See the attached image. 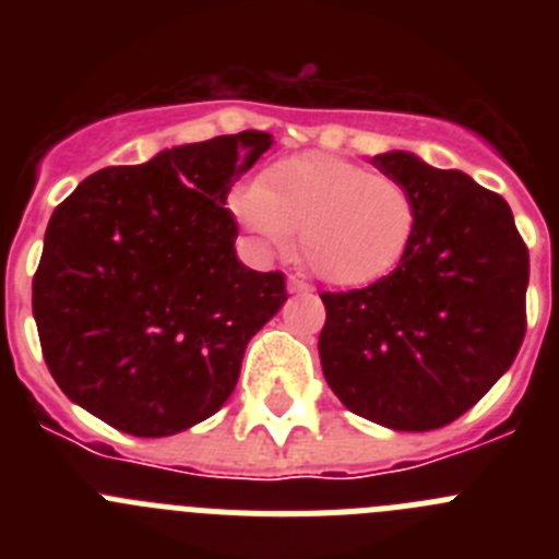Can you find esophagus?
<instances>
[{
  "label": "esophagus",
  "mask_w": 559,
  "mask_h": 559,
  "mask_svg": "<svg viewBox=\"0 0 559 559\" xmlns=\"http://www.w3.org/2000/svg\"><path fill=\"white\" fill-rule=\"evenodd\" d=\"M288 290L290 294H310V285L305 283V280H299V276H290Z\"/></svg>",
  "instance_id": "1"
}]
</instances>
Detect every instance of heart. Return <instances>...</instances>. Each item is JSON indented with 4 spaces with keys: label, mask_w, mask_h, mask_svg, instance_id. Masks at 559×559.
Wrapping results in <instances>:
<instances>
[{
    "label": "heart",
    "mask_w": 559,
    "mask_h": 559,
    "mask_svg": "<svg viewBox=\"0 0 559 559\" xmlns=\"http://www.w3.org/2000/svg\"><path fill=\"white\" fill-rule=\"evenodd\" d=\"M231 210L265 249L285 251L302 235L305 263L338 288L392 274L417 229V201L403 181L328 153L276 162Z\"/></svg>",
    "instance_id": "1"
}]
</instances>
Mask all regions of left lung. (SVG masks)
<instances>
[{"instance_id":"obj_1","label":"left lung","mask_w":559,"mask_h":559,"mask_svg":"<svg viewBox=\"0 0 559 559\" xmlns=\"http://www.w3.org/2000/svg\"><path fill=\"white\" fill-rule=\"evenodd\" d=\"M372 165L412 190L417 229L392 274L322 294L319 358L353 414L392 431H433L512 367L526 333L530 249L510 204L467 173L406 151Z\"/></svg>"}]
</instances>
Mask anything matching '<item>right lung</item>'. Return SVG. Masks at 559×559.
<instances>
[{
  "instance_id": "1",
  "label": "right lung",
  "mask_w": 559,
  "mask_h": 559,
  "mask_svg": "<svg viewBox=\"0 0 559 559\" xmlns=\"http://www.w3.org/2000/svg\"><path fill=\"white\" fill-rule=\"evenodd\" d=\"M240 131L92 173L56 206L33 276L49 374L72 403L133 437H170L235 392L285 276L237 260L226 195L271 147Z\"/></svg>"
}]
</instances>
